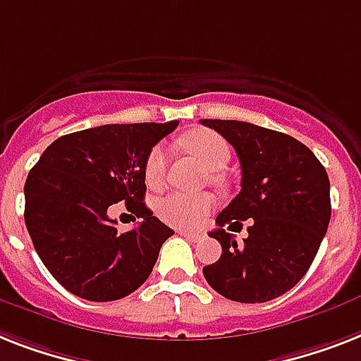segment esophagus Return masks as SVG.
<instances>
[{"label": "esophagus", "instance_id": "1", "mask_svg": "<svg viewBox=\"0 0 361 361\" xmlns=\"http://www.w3.org/2000/svg\"><path fill=\"white\" fill-rule=\"evenodd\" d=\"M180 235L187 237V239H190V241H200L202 235L200 233H195V231H185V230H180Z\"/></svg>", "mask_w": 361, "mask_h": 361}]
</instances>
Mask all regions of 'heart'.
<instances>
[{
  "mask_svg": "<svg viewBox=\"0 0 361 361\" xmlns=\"http://www.w3.org/2000/svg\"><path fill=\"white\" fill-rule=\"evenodd\" d=\"M181 142L209 171H222L231 159L230 142L215 131H192L187 137H183ZM169 157H171V150L166 145H155L150 150L145 163V178L150 185L163 183L166 169H169ZM213 178L219 180V176H213ZM213 204H215V200L207 192L189 195V192L176 190V192H171V195L157 200L155 213L161 221L174 228H196L209 215Z\"/></svg>",
  "mask_w": 361,
  "mask_h": 361,
  "instance_id": "b5f03b06",
  "label": "heart"
}]
</instances>
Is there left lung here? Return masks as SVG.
<instances>
[{
  "instance_id": "left-lung-1",
  "label": "left lung",
  "mask_w": 361,
  "mask_h": 361,
  "mask_svg": "<svg viewBox=\"0 0 361 361\" xmlns=\"http://www.w3.org/2000/svg\"><path fill=\"white\" fill-rule=\"evenodd\" d=\"M241 161V192L216 216L209 237L219 262L204 267L216 293L235 302H269L297 286L315 259L330 222V180L307 146L291 135L239 120L202 118ZM250 220L243 243L224 230Z\"/></svg>"
}]
</instances>
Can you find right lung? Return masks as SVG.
<instances>
[{"label":"right lung","instance_id":"obj_1","mask_svg":"<svg viewBox=\"0 0 361 361\" xmlns=\"http://www.w3.org/2000/svg\"><path fill=\"white\" fill-rule=\"evenodd\" d=\"M178 124H105L63 135L31 169L23 187L25 226L38 257L66 291L109 302L150 276L174 230L142 202L145 163ZM118 201L143 219L135 231L116 230L106 211Z\"/></svg>","mask_w":361,"mask_h":361}]
</instances>
